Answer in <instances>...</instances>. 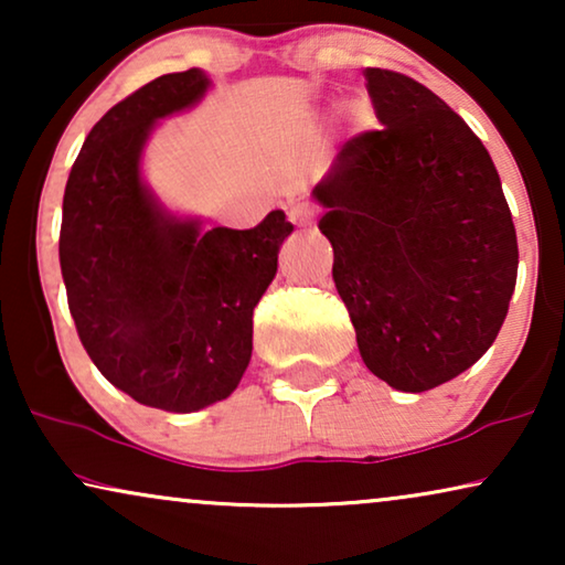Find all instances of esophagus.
Segmentation results:
<instances>
[{
  "mask_svg": "<svg viewBox=\"0 0 565 565\" xmlns=\"http://www.w3.org/2000/svg\"><path fill=\"white\" fill-rule=\"evenodd\" d=\"M316 215H319V207L313 203H298L288 211V218L290 223H296V226H308V223H313Z\"/></svg>",
  "mask_w": 565,
  "mask_h": 565,
  "instance_id": "34e87169",
  "label": "esophagus"
}]
</instances>
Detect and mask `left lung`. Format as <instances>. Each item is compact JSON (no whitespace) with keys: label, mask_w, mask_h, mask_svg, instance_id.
<instances>
[{"label":"left lung","mask_w":565,"mask_h":565,"mask_svg":"<svg viewBox=\"0 0 565 565\" xmlns=\"http://www.w3.org/2000/svg\"><path fill=\"white\" fill-rule=\"evenodd\" d=\"M383 128L337 153L313 198L334 285L367 370L396 391L437 388L486 354L516 285V231L497 167L435 92L365 68Z\"/></svg>","instance_id":"1"}]
</instances>
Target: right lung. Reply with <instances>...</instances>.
Here are the masks:
<instances>
[{
    "label": "right lung",
    "mask_w": 565,
    "mask_h": 565,
    "mask_svg": "<svg viewBox=\"0 0 565 565\" xmlns=\"http://www.w3.org/2000/svg\"><path fill=\"white\" fill-rule=\"evenodd\" d=\"M200 68L164 74L89 130L64 192L58 259L84 350L115 388L188 414L228 398L252 360V316L292 223L211 228L161 211L143 188L153 122L198 103Z\"/></svg>",
    "instance_id": "right-lung-1"
}]
</instances>
